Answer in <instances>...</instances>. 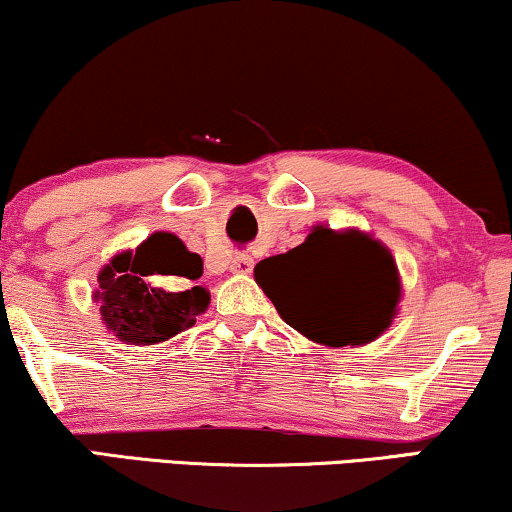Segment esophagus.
<instances>
[{
  "label": "esophagus",
  "instance_id": "obj_1",
  "mask_svg": "<svg viewBox=\"0 0 512 512\" xmlns=\"http://www.w3.org/2000/svg\"><path fill=\"white\" fill-rule=\"evenodd\" d=\"M252 257L245 255V252H238V255H234V260H231V271L234 274H250L252 271Z\"/></svg>",
  "mask_w": 512,
  "mask_h": 512
}]
</instances>
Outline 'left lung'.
<instances>
[{
    "instance_id": "1",
    "label": "left lung",
    "mask_w": 512,
    "mask_h": 512,
    "mask_svg": "<svg viewBox=\"0 0 512 512\" xmlns=\"http://www.w3.org/2000/svg\"><path fill=\"white\" fill-rule=\"evenodd\" d=\"M255 281L288 326L328 347L373 342L401 297L392 252L357 229L314 226L302 245L257 264Z\"/></svg>"
}]
</instances>
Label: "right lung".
Here are the masks:
<instances>
[{"label":"right lung","instance_id":"add662e5","mask_svg":"<svg viewBox=\"0 0 512 512\" xmlns=\"http://www.w3.org/2000/svg\"><path fill=\"white\" fill-rule=\"evenodd\" d=\"M148 275H177L179 291L153 289ZM203 276V260L174 234L155 231L137 250L115 255L101 269L99 302L101 319L127 345H155L170 340L196 323L210 304V290L196 286Z\"/></svg>","mask_w":512,"mask_h":512}]
</instances>
